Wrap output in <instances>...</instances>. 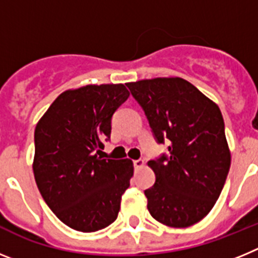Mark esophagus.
<instances>
[{
  "label": "esophagus",
  "mask_w": 258,
  "mask_h": 258,
  "mask_svg": "<svg viewBox=\"0 0 258 258\" xmlns=\"http://www.w3.org/2000/svg\"><path fill=\"white\" fill-rule=\"evenodd\" d=\"M133 164H134V168H136V169H141V168H143V166H145V160H142V159H138V160H134Z\"/></svg>",
  "instance_id": "esophagus-1"
}]
</instances>
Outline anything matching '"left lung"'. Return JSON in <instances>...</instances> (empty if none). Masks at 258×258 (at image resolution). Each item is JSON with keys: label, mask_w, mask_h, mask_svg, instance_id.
I'll return each instance as SVG.
<instances>
[{"label": "left lung", "mask_w": 258, "mask_h": 258, "mask_svg": "<svg viewBox=\"0 0 258 258\" xmlns=\"http://www.w3.org/2000/svg\"><path fill=\"white\" fill-rule=\"evenodd\" d=\"M169 156L149 161L156 181L145 191L147 209L169 227L192 226L212 211L231 164L220 108L181 77L127 83Z\"/></svg>", "instance_id": "obj_1"}]
</instances>
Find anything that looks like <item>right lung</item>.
Masks as SVG:
<instances>
[{
	"label": "right lung",
	"instance_id": "right-lung-1",
	"mask_svg": "<svg viewBox=\"0 0 258 258\" xmlns=\"http://www.w3.org/2000/svg\"><path fill=\"white\" fill-rule=\"evenodd\" d=\"M127 97L122 84L70 89L36 125V183L49 208L71 229L94 232L117 218L133 163L103 159L101 150L113 112Z\"/></svg>",
	"mask_w": 258,
	"mask_h": 258
}]
</instances>
